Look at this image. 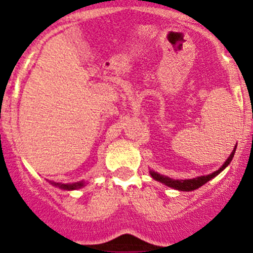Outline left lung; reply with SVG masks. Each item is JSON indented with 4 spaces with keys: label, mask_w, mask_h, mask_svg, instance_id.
Instances as JSON below:
<instances>
[{
    "label": "left lung",
    "mask_w": 253,
    "mask_h": 253,
    "mask_svg": "<svg viewBox=\"0 0 253 253\" xmlns=\"http://www.w3.org/2000/svg\"><path fill=\"white\" fill-rule=\"evenodd\" d=\"M236 148H237V144L236 147L233 148L232 153L229 154V157L225 160V162L223 163V166H220V169L214 171L213 173H209L207 176H198L195 178H189V180H173V178H169V176H163L160 175L158 172H154V171H149V175L152 176V178H154L156 181H160L162 184H165L166 186L172 187V189L175 190H180V191H194V190L199 189L200 186H203L204 184H207L208 181H210L211 178L215 177L216 175H219L225 167L231 163L232 158H233L234 153H236Z\"/></svg>",
    "instance_id": "1"
}]
</instances>
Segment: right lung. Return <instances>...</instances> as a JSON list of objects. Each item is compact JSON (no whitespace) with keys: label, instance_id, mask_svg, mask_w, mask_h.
I'll return each instance as SVG.
<instances>
[{"label":"right lung","instance_id":"add662e5","mask_svg":"<svg viewBox=\"0 0 253 253\" xmlns=\"http://www.w3.org/2000/svg\"><path fill=\"white\" fill-rule=\"evenodd\" d=\"M51 185H54V186L59 187L62 190H67V191H72V190H77L81 189L86 185L84 181H80V182H73V184H60V182H50Z\"/></svg>","mask_w":253,"mask_h":253}]
</instances>
